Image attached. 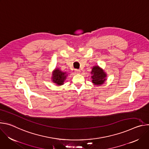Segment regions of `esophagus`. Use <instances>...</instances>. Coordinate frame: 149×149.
<instances>
[{
    "instance_id": "1",
    "label": "esophagus",
    "mask_w": 149,
    "mask_h": 149,
    "mask_svg": "<svg viewBox=\"0 0 149 149\" xmlns=\"http://www.w3.org/2000/svg\"><path fill=\"white\" fill-rule=\"evenodd\" d=\"M75 72L77 74H80L81 71L79 70H75Z\"/></svg>"
}]
</instances>
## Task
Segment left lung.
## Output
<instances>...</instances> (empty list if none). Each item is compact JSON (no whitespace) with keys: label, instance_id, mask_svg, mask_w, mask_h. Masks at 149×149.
I'll list each match as a JSON object with an SVG mask.
<instances>
[{"label":"left lung","instance_id":"left-lung-1","mask_svg":"<svg viewBox=\"0 0 149 149\" xmlns=\"http://www.w3.org/2000/svg\"><path fill=\"white\" fill-rule=\"evenodd\" d=\"M91 81L95 86H101L107 80V74L98 65L94 66L92 68Z\"/></svg>","mask_w":149,"mask_h":149}]
</instances>
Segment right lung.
Instances as JSON below:
<instances>
[{"mask_svg": "<svg viewBox=\"0 0 149 149\" xmlns=\"http://www.w3.org/2000/svg\"><path fill=\"white\" fill-rule=\"evenodd\" d=\"M68 74L66 72H62L59 68H55L52 74L51 79L56 86H62L65 81Z\"/></svg>", "mask_w": 149, "mask_h": 149, "instance_id": "1", "label": "right lung"}]
</instances>
